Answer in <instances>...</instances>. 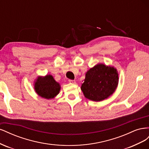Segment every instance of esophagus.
I'll use <instances>...</instances> for the list:
<instances>
[{
	"instance_id": "34e87169",
	"label": "esophagus",
	"mask_w": 149,
	"mask_h": 149,
	"mask_svg": "<svg viewBox=\"0 0 149 149\" xmlns=\"http://www.w3.org/2000/svg\"><path fill=\"white\" fill-rule=\"evenodd\" d=\"M68 82L70 83H72V84H75V83H76V81H75L74 80H72V79H69L68 80Z\"/></svg>"
}]
</instances>
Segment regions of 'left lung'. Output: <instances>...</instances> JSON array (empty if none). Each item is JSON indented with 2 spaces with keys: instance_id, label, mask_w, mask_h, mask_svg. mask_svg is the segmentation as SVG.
Masks as SVG:
<instances>
[{
  "instance_id": "1",
  "label": "left lung",
  "mask_w": 149,
  "mask_h": 149,
  "mask_svg": "<svg viewBox=\"0 0 149 149\" xmlns=\"http://www.w3.org/2000/svg\"><path fill=\"white\" fill-rule=\"evenodd\" d=\"M118 82V73L115 68L100 63L86 72L81 89L88 100L101 101L114 93Z\"/></svg>"
}]
</instances>
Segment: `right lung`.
I'll return each instance as SVG.
<instances>
[{
  "mask_svg": "<svg viewBox=\"0 0 149 149\" xmlns=\"http://www.w3.org/2000/svg\"><path fill=\"white\" fill-rule=\"evenodd\" d=\"M35 91L40 97L45 99H52L60 93V84L54 79L50 74L45 76H38L34 84Z\"/></svg>",
  "mask_w": 149,
  "mask_h": 149,
  "instance_id": "obj_1",
  "label": "right lung"
}]
</instances>
